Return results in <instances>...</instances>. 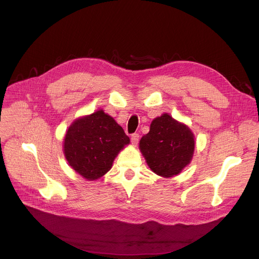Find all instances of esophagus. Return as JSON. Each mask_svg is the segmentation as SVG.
<instances>
[{
	"label": "esophagus",
	"mask_w": 259,
	"mask_h": 259,
	"mask_svg": "<svg viewBox=\"0 0 259 259\" xmlns=\"http://www.w3.org/2000/svg\"><path fill=\"white\" fill-rule=\"evenodd\" d=\"M139 140H140V135L138 133H133L131 135V142H132V144L137 145L139 143Z\"/></svg>",
	"instance_id": "34e87169"
}]
</instances>
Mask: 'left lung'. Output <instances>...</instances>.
I'll use <instances>...</instances> for the list:
<instances>
[{
  "label": "left lung",
  "mask_w": 259,
  "mask_h": 259,
  "mask_svg": "<svg viewBox=\"0 0 259 259\" xmlns=\"http://www.w3.org/2000/svg\"><path fill=\"white\" fill-rule=\"evenodd\" d=\"M194 147L192 131L168 113L154 118L150 131L140 141L148 166L162 178L180 174L191 161Z\"/></svg>",
  "instance_id": "obj_1"
}]
</instances>
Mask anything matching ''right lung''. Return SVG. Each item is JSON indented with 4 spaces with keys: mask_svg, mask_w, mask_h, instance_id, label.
Listing matches in <instances>:
<instances>
[{
    "mask_svg": "<svg viewBox=\"0 0 259 259\" xmlns=\"http://www.w3.org/2000/svg\"><path fill=\"white\" fill-rule=\"evenodd\" d=\"M130 143L124 129L110 115L99 110L75 119L64 140L68 164L88 181H95L112 167L118 152Z\"/></svg>",
    "mask_w": 259,
    "mask_h": 259,
    "instance_id": "add662e5",
    "label": "right lung"
}]
</instances>
